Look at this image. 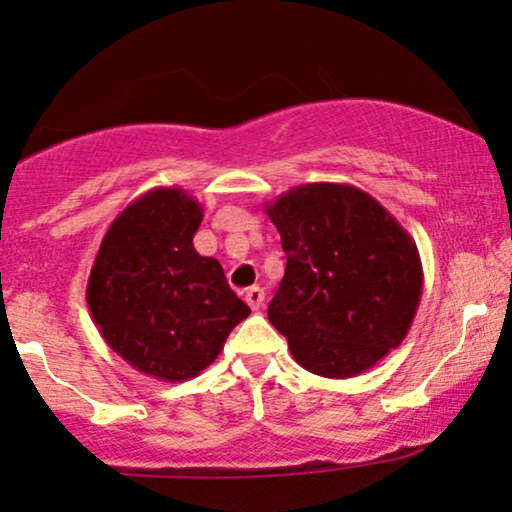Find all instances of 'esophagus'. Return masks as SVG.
Instances as JSON below:
<instances>
[{
  "label": "esophagus",
  "mask_w": 512,
  "mask_h": 512,
  "mask_svg": "<svg viewBox=\"0 0 512 512\" xmlns=\"http://www.w3.org/2000/svg\"><path fill=\"white\" fill-rule=\"evenodd\" d=\"M245 302L250 304V309L252 312H257V309L262 307V302H264V290L260 288V286H252V288H245Z\"/></svg>",
  "instance_id": "1"
}]
</instances>
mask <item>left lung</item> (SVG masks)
Returning <instances> with one entry per match:
<instances>
[{
    "label": "left lung",
    "mask_w": 512,
    "mask_h": 512,
    "mask_svg": "<svg viewBox=\"0 0 512 512\" xmlns=\"http://www.w3.org/2000/svg\"><path fill=\"white\" fill-rule=\"evenodd\" d=\"M281 234L286 274L269 321L297 364L323 378H352L397 349L423 293L416 241L366 191L302 184L267 203Z\"/></svg>",
    "instance_id": "left-lung-1"
}]
</instances>
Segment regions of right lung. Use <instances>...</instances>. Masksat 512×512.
<instances>
[{"label": "right lung", "mask_w": 512, "mask_h": 512, "mask_svg": "<svg viewBox=\"0 0 512 512\" xmlns=\"http://www.w3.org/2000/svg\"><path fill=\"white\" fill-rule=\"evenodd\" d=\"M203 205L158 186L127 205L103 236L87 283L101 338L137 371L181 383L219 357L250 307L193 236Z\"/></svg>", "instance_id": "add662e5"}]
</instances>
